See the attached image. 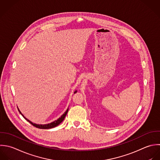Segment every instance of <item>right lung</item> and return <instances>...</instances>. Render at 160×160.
Segmentation results:
<instances>
[{
	"instance_id": "right-lung-1",
	"label": "right lung",
	"mask_w": 160,
	"mask_h": 160,
	"mask_svg": "<svg viewBox=\"0 0 160 160\" xmlns=\"http://www.w3.org/2000/svg\"><path fill=\"white\" fill-rule=\"evenodd\" d=\"M76 92H77V91H75V92H74V93H75ZM68 111V109L67 110V111L62 115V117H61L60 118H59L58 120L54 121L53 122H52V123H50L46 124V125H38V124L33 123L32 122H31L30 121H29L28 120H27V118H25L24 117V116L22 114V113L20 112V110H18V112H19L20 113L23 117V118H25L30 124H32L33 127H36V128H40V129H49V128H54V127L58 126L60 123H62V122H63V120H64L65 117H66V115H67V114Z\"/></svg>"
}]
</instances>
